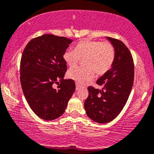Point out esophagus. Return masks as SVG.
Wrapping results in <instances>:
<instances>
[{
  "label": "esophagus",
  "instance_id": "1",
  "mask_svg": "<svg viewBox=\"0 0 154 154\" xmlns=\"http://www.w3.org/2000/svg\"><path fill=\"white\" fill-rule=\"evenodd\" d=\"M79 88H80V86H79V84H76V87H75V89H76V90H79Z\"/></svg>",
  "mask_w": 154,
  "mask_h": 154
}]
</instances>
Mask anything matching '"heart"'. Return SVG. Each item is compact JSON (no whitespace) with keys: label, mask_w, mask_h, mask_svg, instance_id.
<instances>
[{"label":"heart","mask_w":154,"mask_h":154,"mask_svg":"<svg viewBox=\"0 0 154 154\" xmlns=\"http://www.w3.org/2000/svg\"><path fill=\"white\" fill-rule=\"evenodd\" d=\"M116 58V49L110 42L83 40L79 41L74 50L64 52L63 60L70 68L76 66L84 60L82 68H74L68 70L67 75L78 84H84L94 77L105 75L113 67Z\"/></svg>","instance_id":"1"}]
</instances>
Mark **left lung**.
Here are the masks:
<instances>
[{
    "label": "left lung",
    "instance_id": "8db88e82",
    "mask_svg": "<svg viewBox=\"0 0 154 154\" xmlns=\"http://www.w3.org/2000/svg\"><path fill=\"white\" fill-rule=\"evenodd\" d=\"M116 49L113 67L97 81L102 89L89 86V96L84 102L88 116L100 124L111 122L127 103L133 86L134 66L132 54L120 40L107 37Z\"/></svg>",
    "mask_w": 154,
    "mask_h": 154
}]
</instances>
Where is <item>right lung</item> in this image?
Segmentation results:
<instances>
[{"mask_svg":"<svg viewBox=\"0 0 154 154\" xmlns=\"http://www.w3.org/2000/svg\"><path fill=\"white\" fill-rule=\"evenodd\" d=\"M72 40L45 34L29 41L20 61V82L32 111L44 120H54L65 112L75 89L72 79H63L67 65L63 54ZM60 83L57 89L52 85Z\"/></svg>","mask_w":154,"mask_h":154,"instance_id":"obj_1","label":"right lung"}]
</instances>
